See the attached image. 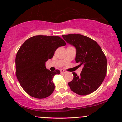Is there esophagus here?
Returning a JSON list of instances; mask_svg holds the SVG:
<instances>
[{"mask_svg": "<svg viewBox=\"0 0 122 122\" xmlns=\"http://www.w3.org/2000/svg\"><path fill=\"white\" fill-rule=\"evenodd\" d=\"M60 72H61V73H66L67 72L66 71H65V70H60Z\"/></svg>", "mask_w": 122, "mask_h": 122, "instance_id": "esophagus-1", "label": "esophagus"}]
</instances>
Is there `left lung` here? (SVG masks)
Returning <instances> with one entry per match:
<instances>
[{
	"label": "left lung",
	"instance_id": "1",
	"mask_svg": "<svg viewBox=\"0 0 122 122\" xmlns=\"http://www.w3.org/2000/svg\"><path fill=\"white\" fill-rule=\"evenodd\" d=\"M67 43L76 49L75 60L83 69L79 76L73 72L68 84L72 92L80 95L90 94L103 82L107 72V59L100 45L93 39L79 34L62 35Z\"/></svg>",
	"mask_w": 122,
	"mask_h": 122
}]
</instances>
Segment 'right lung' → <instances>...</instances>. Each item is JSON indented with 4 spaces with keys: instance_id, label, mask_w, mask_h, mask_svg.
<instances>
[{
    "instance_id": "1",
    "label": "right lung",
    "mask_w": 122,
    "mask_h": 122,
    "mask_svg": "<svg viewBox=\"0 0 122 122\" xmlns=\"http://www.w3.org/2000/svg\"><path fill=\"white\" fill-rule=\"evenodd\" d=\"M66 43L58 36H35L26 40L16 56V74L22 88L28 95L44 99L53 92L54 76L59 74L45 67V62L52 58L56 50Z\"/></svg>"
}]
</instances>
